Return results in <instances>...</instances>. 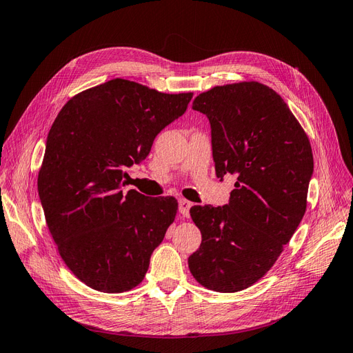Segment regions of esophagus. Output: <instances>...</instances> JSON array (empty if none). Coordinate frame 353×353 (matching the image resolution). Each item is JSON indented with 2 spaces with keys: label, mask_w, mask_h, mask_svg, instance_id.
<instances>
[{
  "label": "esophagus",
  "mask_w": 353,
  "mask_h": 353,
  "mask_svg": "<svg viewBox=\"0 0 353 353\" xmlns=\"http://www.w3.org/2000/svg\"><path fill=\"white\" fill-rule=\"evenodd\" d=\"M178 206H179L181 215H183L184 218H188V215H190V208L193 206V203L185 200V199H179V200H178Z\"/></svg>",
  "instance_id": "obj_1"
}]
</instances>
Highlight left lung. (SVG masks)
I'll list each match as a JSON object with an SVG mask.
<instances>
[{
  "instance_id": "8db88e82",
  "label": "left lung",
  "mask_w": 353,
  "mask_h": 353,
  "mask_svg": "<svg viewBox=\"0 0 353 353\" xmlns=\"http://www.w3.org/2000/svg\"><path fill=\"white\" fill-rule=\"evenodd\" d=\"M193 109L210 123L216 176L237 181L223 206H193L201 244L188 258L210 290L240 292L271 270L306 210L314 156L284 100L259 82L201 92Z\"/></svg>"
}]
</instances>
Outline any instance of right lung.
<instances>
[{"label":"right lung","mask_w":353,"mask_h":353,"mask_svg":"<svg viewBox=\"0 0 353 353\" xmlns=\"http://www.w3.org/2000/svg\"><path fill=\"white\" fill-rule=\"evenodd\" d=\"M191 99L117 78L74 95L52 123L38 194L61 259L94 290L122 293L140 284L174 222V197L125 191L123 178Z\"/></svg>","instance_id":"right-lung-1"}]
</instances>
